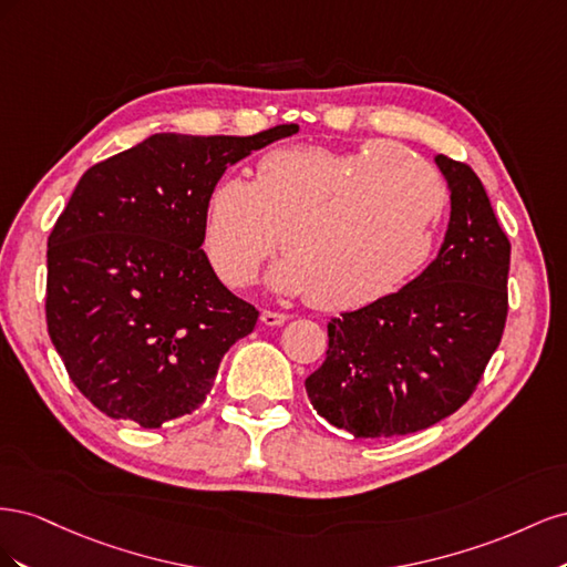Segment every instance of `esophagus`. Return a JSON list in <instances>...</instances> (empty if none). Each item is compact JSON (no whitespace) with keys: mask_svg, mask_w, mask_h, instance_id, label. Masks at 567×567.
Returning a JSON list of instances; mask_svg holds the SVG:
<instances>
[{"mask_svg":"<svg viewBox=\"0 0 567 567\" xmlns=\"http://www.w3.org/2000/svg\"><path fill=\"white\" fill-rule=\"evenodd\" d=\"M260 319H262V323H265V326H281V323L288 319V315H284V312H271V310H265V312L260 315Z\"/></svg>","mask_w":567,"mask_h":567,"instance_id":"34e87169","label":"esophagus"}]
</instances>
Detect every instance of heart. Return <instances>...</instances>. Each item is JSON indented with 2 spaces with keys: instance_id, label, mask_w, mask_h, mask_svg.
<instances>
[{
  "instance_id": "1",
  "label": "heart",
  "mask_w": 567,
  "mask_h": 567,
  "mask_svg": "<svg viewBox=\"0 0 567 567\" xmlns=\"http://www.w3.org/2000/svg\"><path fill=\"white\" fill-rule=\"evenodd\" d=\"M444 208L440 175L398 144L371 140L346 153L298 146L262 156L252 182L219 179L205 198L200 234L221 284H250L281 244L271 286L319 310L348 312L421 271Z\"/></svg>"
}]
</instances>
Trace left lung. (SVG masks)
Segmentation results:
<instances>
[{
	"label": "left lung",
	"mask_w": 567,
	"mask_h": 567,
	"mask_svg": "<svg viewBox=\"0 0 567 567\" xmlns=\"http://www.w3.org/2000/svg\"><path fill=\"white\" fill-rule=\"evenodd\" d=\"M452 188L444 244L398 293L329 321L305 388L317 414L357 440L419 433L471 400L508 315L511 244L468 163L435 158Z\"/></svg>",
	"instance_id": "1"
}]
</instances>
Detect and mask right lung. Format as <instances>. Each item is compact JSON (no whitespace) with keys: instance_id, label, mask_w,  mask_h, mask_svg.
<instances>
[{"instance_id":"obj_1","label":"right lung","mask_w":567,"mask_h":567,"mask_svg":"<svg viewBox=\"0 0 567 567\" xmlns=\"http://www.w3.org/2000/svg\"><path fill=\"white\" fill-rule=\"evenodd\" d=\"M298 132L153 134L92 165L49 234L47 329L101 414L161 427L196 411L260 312L217 279L203 208L231 163Z\"/></svg>"}]
</instances>
